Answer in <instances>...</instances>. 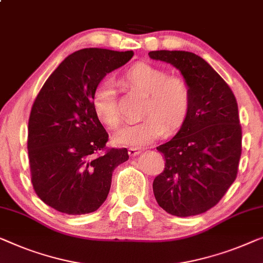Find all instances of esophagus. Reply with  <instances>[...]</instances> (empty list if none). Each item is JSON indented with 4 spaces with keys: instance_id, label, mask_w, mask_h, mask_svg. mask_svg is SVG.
Returning a JSON list of instances; mask_svg holds the SVG:
<instances>
[{
    "instance_id": "1",
    "label": "esophagus",
    "mask_w": 263,
    "mask_h": 263,
    "mask_svg": "<svg viewBox=\"0 0 263 263\" xmlns=\"http://www.w3.org/2000/svg\"><path fill=\"white\" fill-rule=\"evenodd\" d=\"M141 152H142V149H140V148H136V147H130L128 149V153L130 157H136V155L140 154Z\"/></svg>"
}]
</instances>
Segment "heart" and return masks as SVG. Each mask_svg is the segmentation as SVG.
Masks as SVG:
<instances>
[{
	"instance_id": "1",
	"label": "heart",
	"mask_w": 263,
	"mask_h": 263,
	"mask_svg": "<svg viewBox=\"0 0 263 263\" xmlns=\"http://www.w3.org/2000/svg\"><path fill=\"white\" fill-rule=\"evenodd\" d=\"M120 85L129 93L146 96L140 122L125 125L115 135L122 146L143 147L163 134L172 135L184 127L192 106V91L181 76L170 74L165 68L149 63H138L123 72ZM91 105L100 122L115 130L122 123V114L112 83L95 86Z\"/></svg>"
}]
</instances>
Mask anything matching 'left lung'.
I'll return each mask as SVG.
<instances>
[{"instance_id": "1", "label": "left lung", "mask_w": 263, "mask_h": 263, "mask_svg": "<svg viewBox=\"0 0 263 263\" xmlns=\"http://www.w3.org/2000/svg\"><path fill=\"white\" fill-rule=\"evenodd\" d=\"M189 82V120L172 140L157 147L165 168L153 181L159 206L178 217L200 215L226 195L238 172L242 128L235 95L203 58L185 51H152Z\"/></svg>"}]
</instances>
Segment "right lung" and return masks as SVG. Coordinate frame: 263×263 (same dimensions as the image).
<instances>
[{
  "mask_svg": "<svg viewBox=\"0 0 263 263\" xmlns=\"http://www.w3.org/2000/svg\"><path fill=\"white\" fill-rule=\"evenodd\" d=\"M133 51L84 48L53 71L37 93L28 121L30 180L36 196L57 211L84 215L108 197L112 171L129 159L127 148H108L109 135L95 115L91 96Z\"/></svg>",
  "mask_w": 263,
  "mask_h": 263,
  "instance_id": "1",
  "label": "right lung"
}]
</instances>
